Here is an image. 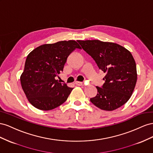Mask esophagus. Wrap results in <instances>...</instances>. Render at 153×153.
<instances>
[{
	"label": "esophagus",
	"instance_id": "1",
	"mask_svg": "<svg viewBox=\"0 0 153 153\" xmlns=\"http://www.w3.org/2000/svg\"><path fill=\"white\" fill-rule=\"evenodd\" d=\"M74 84H75L76 85H77V86H81V85H82V82H79V81H76L75 82H74Z\"/></svg>",
	"mask_w": 153,
	"mask_h": 153
}]
</instances>
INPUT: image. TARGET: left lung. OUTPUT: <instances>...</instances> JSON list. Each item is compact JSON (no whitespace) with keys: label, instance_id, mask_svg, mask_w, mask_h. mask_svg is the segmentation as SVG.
<instances>
[{"label":"left lung","instance_id":"8db88e82","mask_svg":"<svg viewBox=\"0 0 153 153\" xmlns=\"http://www.w3.org/2000/svg\"><path fill=\"white\" fill-rule=\"evenodd\" d=\"M82 49L106 74L102 87L90 101L102 110L113 111L123 106L131 96L137 80L136 63L131 52L119 44L97 40H77Z\"/></svg>","mask_w":153,"mask_h":153}]
</instances>
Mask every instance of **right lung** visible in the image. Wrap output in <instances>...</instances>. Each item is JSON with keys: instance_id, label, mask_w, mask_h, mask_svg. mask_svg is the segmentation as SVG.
I'll use <instances>...</instances> for the list:
<instances>
[{"instance_id": "right-lung-1", "label": "right lung", "mask_w": 153, "mask_h": 153, "mask_svg": "<svg viewBox=\"0 0 153 153\" xmlns=\"http://www.w3.org/2000/svg\"><path fill=\"white\" fill-rule=\"evenodd\" d=\"M81 47L74 40L36 47L27 56L20 82L29 102L41 110H51L67 101L72 88L55 79L63 71L68 56Z\"/></svg>"}]
</instances>
